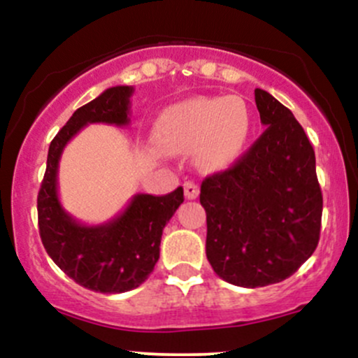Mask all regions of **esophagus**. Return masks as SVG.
<instances>
[{"label": "esophagus", "instance_id": "34e87169", "mask_svg": "<svg viewBox=\"0 0 358 358\" xmlns=\"http://www.w3.org/2000/svg\"><path fill=\"white\" fill-rule=\"evenodd\" d=\"M183 190H185V196H187L188 200H195L196 196H199V185L193 183V182H185L183 183Z\"/></svg>", "mask_w": 358, "mask_h": 358}]
</instances>
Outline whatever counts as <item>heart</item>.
<instances>
[{
	"instance_id": "heart-1",
	"label": "heart",
	"mask_w": 358,
	"mask_h": 358,
	"mask_svg": "<svg viewBox=\"0 0 358 358\" xmlns=\"http://www.w3.org/2000/svg\"><path fill=\"white\" fill-rule=\"evenodd\" d=\"M250 133L245 106L231 97H193L170 106L153 127L156 145L166 153L193 151L205 168L232 165L244 151Z\"/></svg>"
}]
</instances>
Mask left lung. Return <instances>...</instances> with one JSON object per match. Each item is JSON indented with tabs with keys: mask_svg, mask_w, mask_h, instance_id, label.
<instances>
[{
	"mask_svg": "<svg viewBox=\"0 0 358 358\" xmlns=\"http://www.w3.org/2000/svg\"><path fill=\"white\" fill-rule=\"evenodd\" d=\"M266 131L229 170L203 180L207 259L231 285L285 281L315 252L323 196L315 151L293 113L254 90Z\"/></svg>",
	"mask_w": 358,
	"mask_h": 358,
	"instance_id": "obj_1",
	"label": "left lung"
}]
</instances>
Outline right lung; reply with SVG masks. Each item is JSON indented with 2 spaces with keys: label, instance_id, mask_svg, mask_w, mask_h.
<instances>
[{
  "label": "right lung",
  "instance_id": "obj_1",
  "mask_svg": "<svg viewBox=\"0 0 358 358\" xmlns=\"http://www.w3.org/2000/svg\"><path fill=\"white\" fill-rule=\"evenodd\" d=\"M133 92L131 85L109 87L72 114L48 148L36 200L47 254L77 285L97 293H124L146 281L159 259L163 229L183 203L182 187L163 196L138 193L119 215L99 225L80 224L62 207L59 163L64 148L87 124H129Z\"/></svg>",
  "mask_w": 358,
  "mask_h": 358
}]
</instances>
